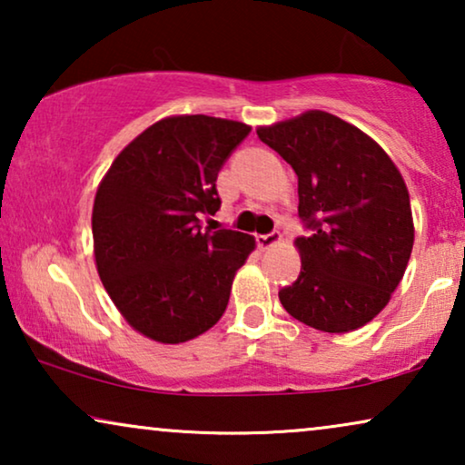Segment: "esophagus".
I'll use <instances>...</instances> for the list:
<instances>
[{
    "instance_id": "esophagus-1",
    "label": "esophagus",
    "mask_w": 465,
    "mask_h": 465,
    "mask_svg": "<svg viewBox=\"0 0 465 465\" xmlns=\"http://www.w3.org/2000/svg\"><path fill=\"white\" fill-rule=\"evenodd\" d=\"M256 241H258V247H260V250H269V247L277 245L279 241H282V232L272 231V232H269V234H258Z\"/></svg>"
}]
</instances>
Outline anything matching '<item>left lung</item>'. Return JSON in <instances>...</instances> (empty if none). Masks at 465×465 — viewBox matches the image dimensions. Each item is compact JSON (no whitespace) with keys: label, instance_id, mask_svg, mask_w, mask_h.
<instances>
[{"label":"left lung","instance_id":"1","mask_svg":"<svg viewBox=\"0 0 465 465\" xmlns=\"http://www.w3.org/2000/svg\"><path fill=\"white\" fill-rule=\"evenodd\" d=\"M256 133L296 171L298 215L313 231L294 241L302 269L279 301L322 332L361 328L390 302L415 243L402 173L372 137L322 110Z\"/></svg>","mask_w":465,"mask_h":465}]
</instances>
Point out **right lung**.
Returning <instances> with one entry per match:
<instances>
[{
    "mask_svg": "<svg viewBox=\"0 0 465 465\" xmlns=\"http://www.w3.org/2000/svg\"><path fill=\"white\" fill-rule=\"evenodd\" d=\"M250 131L203 114L167 116L139 133L101 180L93 205L94 264L139 334L177 345L224 315L232 279L256 239L212 226L203 232L199 218L220 209L215 180Z\"/></svg>",
    "mask_w": 465,
    "mask_h": 465,
    "instance_id": "1",
    "label": "right lung"
}]
</instances>
